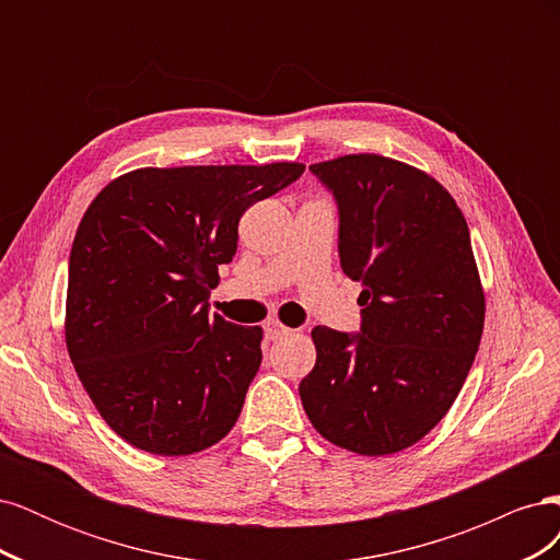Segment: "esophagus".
<instances>
[{
    "label": "esophagus",
    "mask_w": 560,
    "mask_h": 560,
    "mask_svg": "<svg viewBox=\"0 0 560 560\" xmlns=\"http://www.w3.org/2000/svg\"><path fill=\"white\" fill-rule=\"evenodd\" d=\"M264 331H266V336L270 338V341H276V338H282V336H290V334H292V329H290V327H284V325H280L278 319H270V322H266Z\"/></svg>",
    "instance_id": "esophagus-1"
}]
</instances>
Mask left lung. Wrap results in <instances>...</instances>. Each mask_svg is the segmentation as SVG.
Wrapping results in <instances>:
<instances>
[{"label": "left lung", "mask_w": 560, "mask_h": 560, "mask_svg": "<svg viewBox=\"0 0 560 560\" xmlns=\"http://www.w3.org/2000/svg\"><path fill=\"white\" fill-rule=\"evenodd\" d=\"M338 208V257L362 282L360 334L313 329L317 360L299 395L327 442L389 455L453 406L483 334L469 229L442 184L378 154L311 165Z\"/></svg>", "instance_id": "obj_1"}]
</instances>
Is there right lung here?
Masks as SVG:
<instances>
[{
  "label": "right lung",
  "instance_id": "right-lung-1",
  "mask_svg": "<svg viewBox=\"0 0 560 560\" xmlns=\"http://www.w3.org/2000/svg\"><path fill=\"white\" fill-rule=\"evenodd\" d=\"M306 165L142 167L83 214L70 254L65 341L107 425L135 448L191 455L224 439L261 364V327L210 315L219 266L249 206Z\"/></svg>",
  "mask_w": 560,
  "mask_h": 560
}]
</instances>
